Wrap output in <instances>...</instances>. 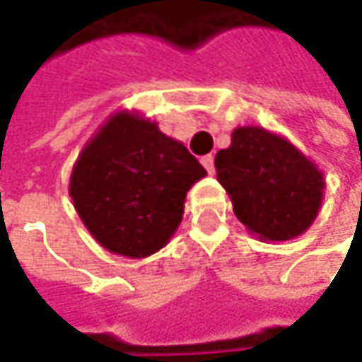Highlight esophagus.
<instances>
[{
    "mask_svg": "<svg viewBox=\"0 0 362 362\" xmlns=\"http://www.w3.org/2000/svg\"><path fill=\"white\" fill-rule=\"evenodd\" d=\"M202 163H203V167L207 169V173H209V175L216 173V163H214V155H205V157L202 159Z\"/></svg>",
    "mask_w": 362,
    "mask_h": 362,
    "instance_id": "34e87169",
    "label": "esophagus"
}]
</instances>
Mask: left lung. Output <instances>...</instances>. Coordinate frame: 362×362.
I'll return each mask as SVG.
<instances>
[{
	"mask_svg": "<svg viewBox=\"0 0 362 362\" xmlns=\"http://www.w3.org/2000/svg\"><path fill=\"white\" fill-rule=\"evenodd\" d=\"M216 169L235 217L259 240H292L318 216L322 173L280 134L238 127L231 145L216 155Z\"/></svg>",
	"mask_w": 362,
	"mask_h": 362,
	"instance_id": "1",
	"label": "left lung"
}]
</instances>
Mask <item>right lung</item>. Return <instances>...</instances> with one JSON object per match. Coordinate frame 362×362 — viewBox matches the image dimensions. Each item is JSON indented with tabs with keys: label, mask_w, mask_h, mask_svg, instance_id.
<instances>
[{
	"label": "right lung",
	"mask_w": 362,
	"mask_h": 362,
	"mask_svg": "<svg viewBox=\"0 0 362 362\" xmlns=\"http://www.w3.org/2000/svg\"><path fill=\"white\" fill-rule=\"evenodd\" d=\"M207 171L157 122L120 110L82 148L70 197L92 238L112 254L146 257L171 240L185 195Z\"/></svg>",
	"instance_id": "obj_1"
}]
</instances>
